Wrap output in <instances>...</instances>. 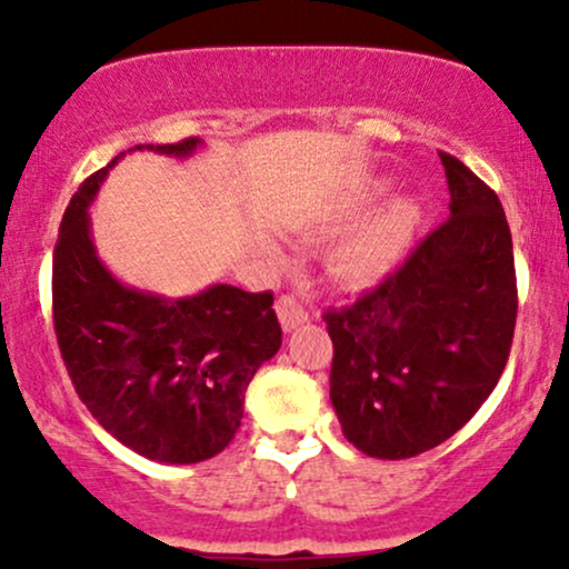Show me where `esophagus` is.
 Wrapping results in <instances>:
<instances>
[{
	"label": "esophagus",
	"mask_w": 569,
	"mask_h": 569,
	"mask_svg": "<svg viewBox=\"0 0 569 569\" xmlns=\"http://www.w3.org/2000/svg\"><path fill=\"white\" fill-rule=\"evenodd\" d=\"M276 310H278V318H280V326H283V331H293L297 326H302L307 321L305 307L299 305L293 297H280L276 302Z\"/></svg>",
	"instance_id": "esophagus-1"
}]
</instances>
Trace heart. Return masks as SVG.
Listing matches in <instances>:
<instances>
[{
  "label": "heart",
  "mask_w": 569,
  "mask_h": 569,
  "mask_svg": "<svg viewBox=\"0 0 569 569\" xmlns=\"http://www.w3.org/2000/svg\"><path fill=\"white\" fill-rule=\"evenodd\" d=\"M385 192V184H371L367 192L345 211V219L361 217L363 211ZM420 227V208L411 198H396L382 208L367 224L350 232L337 246L331 267L345 283L375 286L382 283L407 257L411 240Z\"/></svg>",
  "instance_id": "1"
}]
</instances>
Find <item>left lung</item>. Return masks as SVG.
<instances>
[{
  "instance_id": "obj_1",
  "label": "left lung",
  "mask_w": 569,
  "mask_h": 569,
  "mask_svg": "<svg viewBox=\"0 0 569 569\" xmlns=\"http://www.w3.org/2000/svg\"><path fill=\"white\" fill-rule=\"evenodd\" d=\"M449 219L375 291L323 316L331 407L358 452L407 460L439 447L487 401L516 326L513 246L498 194L439 152Z\"/></svg>"
}]
</instances>
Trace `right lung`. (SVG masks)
<instances>
[{
  "mask_svg": "<svg viewBox=\"0 0 569 569\" xmlns=\"http://www.w3.org/2000/svg\"><path fill=\"white\" fill-rule=\"evenodd\" d=\"M200 139L128 152L189 158ZM107 168L82 181L58 230L53 321L77 393L98 426L136 455L189 466L219 455L243 420L246 388L280 350L272 293L213 283L166 297L122 283L98 257L90 206Z\"/></svg>",
  "mask_w": 569,
  "mask_h": 569,
  "instance_id": "add662e5",
  "label": "right lung"
}]
</instances>
